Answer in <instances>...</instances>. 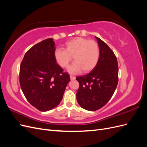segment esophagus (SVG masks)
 <instances>
[{"label":"esophagus","mask_w":147,"mask_h":147,"mask_svg":"<svg viewBox=\"0 0 147 147\" xmlns=\"http://www.w3.org/2000/svg\"><path fill=\"white\" fill-rule=\"evenodd\" d=\"M70 77L71 80H75V77L72 76V75H70Z\"/></svg>","instance_id":"34e87169"}]
</instances>
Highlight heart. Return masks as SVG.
Instances as JSON below:
<instances>
[{
  "label": "heart",
  "instance_id": "b5f03b06",
  "mask_svg": "<svg viewBox=\"0 0 147 147\" xmlns=\"http://www.w3.org/2000/svg\"><path fill=\"white\" fill-rule=\"evenodd\" d=\"M74 57V63L71 65L70 73L77 74L83 70L84 72L94 69L100 57V48L98 43L90 39L76 37L65 43L64 50L56 48L54 57L61 67L65 69Z\"/></svg>",
  "mask_w": 147,
  "mask_h": 147
}]
</instances>
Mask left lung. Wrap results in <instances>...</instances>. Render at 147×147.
<instances>
[{"label":"left lung","mask_w":147,"mask_h":147,"mask_svg":"<svg viewBox=\"0 0 147 147\" xmlns=\"http://www.w3.org/2000/svg\"><path fill=\"white\" fill-rule=\"evenodd\" d=\"M100 48L97 64L90 73L79 76L77 100L82 108L95 111L104 107L112 97L118 83V65L113 51L96 37Z\"/></svg>","instance_id":"left-lung-1"}]
</instances>
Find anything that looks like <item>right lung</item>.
<instances>
[{
    "instance_id": "add662e5",
    "label": "right lung",
    "mask_w": 147,
    "mask_h": 147,
    "mask_svg": "<svg viewBox=\"0 0 147 147\" xmlns=\"http://www.w3.org/2000/svg\"><path fill=\"white\" fill-rule=\"evenodd\" d=\"M55 42L47 38L26 53L20 69V83L29 103L42 112L58 105L70 76L56 63Z\"/></svg>"
}]
</instances>
